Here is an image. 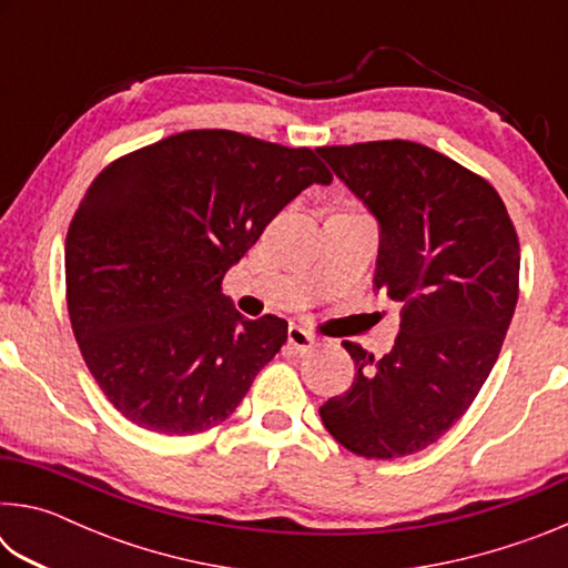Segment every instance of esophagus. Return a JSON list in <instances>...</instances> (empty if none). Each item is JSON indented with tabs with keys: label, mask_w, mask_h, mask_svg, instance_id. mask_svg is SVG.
Instances as JSON below:
<instances>
[{
	"label": "esophagus",
	"mask_w": 568,
	"mask_h": 568,
	"mask_svg": "<svg viewBox=\"0 0 568 568\" xmlns=\"http://www.w3.org/2000/svg\"><path fill=\"white\" fill-rule=\"evenodd\" d=\"M287 345H291L293 351H297V353H307V351H313V345H315V338L307 331H303V328H297V325H293L291 331H287Z\"/></svg>",
	"instance_id": "esophagus-1"
}]
</instances>
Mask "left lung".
<instances>
[{
  "instance_id": "left-lung-1",
  "label": "left lung",
  "mask_w": 568,
  "mask_h": 568,
  "mask_svg": "<svg viewBox=\"0 0 568 568\" xmlns=\"http://www.w3.org/2000/svg\"><path fill=\"white\" fill-rule=\"evenodd\" d=\"M318 152L376 215L373 285L403 305L383 358L343 343L355 381L323 403V426L355 456H410L464 416L501 353L518 301L516 227L491 182L418 142Z\"/></svg>"
}]
</instances>
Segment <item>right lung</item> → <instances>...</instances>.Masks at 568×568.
<instances>
[{"label": "right lung", "mask_w": 568, "mask_h": 568, "mask_svg": "<svg viewBox=\"0 0 568 568\" xmlns=\"http://www.w3.org/2000/svg\"><path fill=\"white\" fill-rule=\"evenodd\" d=\"M331 180L315 150L233 130L170 134L92 180L67 230V311L124 418L195 436L237 408L287 323L243 318L223 277L301 190Z\"/></svg>", "instance_id": "1"}]
</instances>
